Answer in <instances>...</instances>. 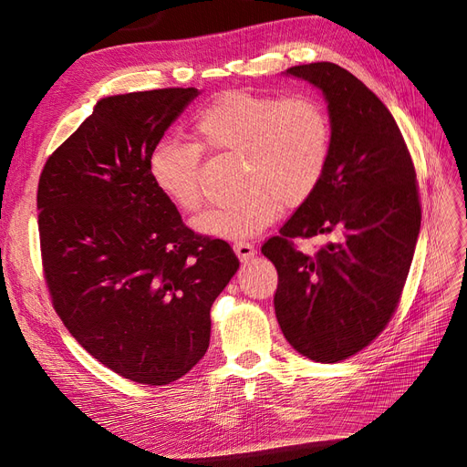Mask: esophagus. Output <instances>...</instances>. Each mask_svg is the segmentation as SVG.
Returning a JSON list of instances; mask_svg holds the SVG:
<instances>
[{
  "label": "esophagus",
  "instance_id": "esophagus-1",
  "mask_svg": "<svg viewBox=\"0 0 467 467\" xmlns=\"http://www.w3.org/2000/svg\"><path fill=\"white\" fill-rule=\"evenodd\" d=\"M234 251H235V255L242 259V261L253 259V257H255V253H257V249L253 247L251 244H247V242H235L234 244Z\"/></svg>",
  "mask_w": 467,
  "mask_h": 467
}]
</instances>
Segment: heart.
<instances>
[{
    "mask_svg": "<svg viewBox=\"0 0 467 467\" xmlns=\"http://www.w3.org/2000/svg\"><path fill=\"white\" fill-rule=\"evenodd\" d=\"M194 144H155L148 171L165 199L181 212L199 210L201 150L239 155L242 199L204 210L194 228L222 239H245L271 225L282 204L298 206L312 196L327 171L333 129L327 110L309 95L218 97L192 122Z\"/></svg>",
    "mask_w": 467,
    "mask_h": 467,
    "instance_id": "1",
    "label": "heart"
}]
</instances>
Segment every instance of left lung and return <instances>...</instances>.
Returning a JSON list of instances; mask_svg holds the SVG:
<instances>
[{
  "label": "left lung",
  "instance_id": "obj_1",
  "mask_svg": "<svg viewBox=\"0 0 467 467\" xmlns=\"http://www.w3.org/2000/svg\"><path fill=\"white\" fill-rule=\"evenodd\" d=\"M286 74L323 91L333 146L317 191L261 253L278 271L275 312L286 341L329 364L368 347L398 309L420 230L419 185L400 126L360 79L331 62ZM316 234L336 239L314 256L293 244Z\"/></svg>",
  "mask_w": 467,
  "mask_h": 467
}]
</instances>
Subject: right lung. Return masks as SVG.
<instances>
[{"label":"right lung","mask_w":467,"mask_h":467,"mask_svg":"<svg viewBox=\"0 0 467 467\" xmlns=\"http://www.w3.org/2000/svg\"><path fill=\"white\" fill-rule=\"evenodd\" d=\"M196 95L167 88L101 99L38 179L56 314L93 358L138 384H171L206 355L210 307L239 268L223 239L182 223L148 171L151 150Z\"/></svg>","instance_id":"add662e5"}]
</instances>
